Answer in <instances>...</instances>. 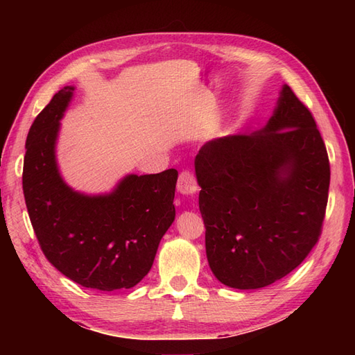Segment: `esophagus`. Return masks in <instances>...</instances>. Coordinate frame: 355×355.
I'll return each mask as SVG.
<instances>
[{"label":"esophagus","mask_w":355,"mask_h":355,"mask_svg":"<svg viewBox=\"0 0 355 355\" xmlns=\"http://www.w3.org/2000/svg\"><path fill=\"white\" fill-rule=\"evenodd\" d=\"M177 189L180 193L183 195H192L198 191V184H197V178H195L193 172L191 171H183L178 177V184Z\"/></svg>","instance_id":"34e87169"}]
</instances>
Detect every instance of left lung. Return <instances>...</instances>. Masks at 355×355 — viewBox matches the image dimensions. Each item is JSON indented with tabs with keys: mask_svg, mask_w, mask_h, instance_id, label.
Masks as SVG:
<instances>
[{
	"mask_svg": "<svg viewBox=\"0 0 355 355\" xmlns=\"http://www.w3.org/2000/svg\"><path fill=\"white\" fill-rule=\"evenodd\" d=\"M195 172L207 261L221 284L267 286L319 241L329 160L313 114L288 85L262 130L207 141Z\"/></svg>",
	"mask_w": 355,
	"mask_h": 355,
	"instance_id": "left-lung-1",
	"label": "left lung"
}]
</instances>
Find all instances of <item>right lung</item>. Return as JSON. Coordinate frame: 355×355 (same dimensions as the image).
Wrapping results in <instances>:
<instances>
[{
  "instance_id": "add662e5",
  "label": "right lung",
  "mask_w": 355,
  "mask_h": 355,
  "mask_svg": "<svg viewBox=\"0 0 355 355\" xmlns=\"http://www.w3.org/2000/svg\"><path fill=\"white\" fill-rule=\"evenodd\" d=\"M73 92H58L30 126L22 169L27 212L45 258L64 276L85 288H131L148 275L175 220L178 172L131 173L105 195L73 191L55 154L59 120Z\"/></svg>"
}]
</instances>
